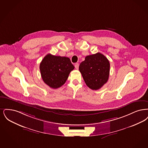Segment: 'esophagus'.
<instances>
[{
    "mask_svg": "<svg viewBox=\"0 0 148 148\" xmlns=\"http://www.w3.org/2000/svg\"><path fill=\"white\" fill-rule=\"evenodd\" d=\"M75 67L76 69L78 70V67H79V64H75Z\"/></svg>",
    "mask_w": 148,
    "mask_h": 148,
    "instance_id": "1",
    "label": "esophagus"
}]
</instances>
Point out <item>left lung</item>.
<instances>
[{
  "label": "left lung",
  "mask_w": 148,
  "mask_h": 148,
  "mask_svg": "<svg viewBox=\"0 0 148 148\" xmlns=\"http://www.w3.org/2000/svg\"><path fill=\"white\" fill-rule=\"evenodd\" d=\"M86 85L93 90L101 88L108 80L110 64L103 54L98 52L87 56L79 66Z\"/></svg>",
  "instance_id": "1"
}]
</instances>
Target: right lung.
<instances>
[{
	"instance_id": "1",
	"label": "right lung",
	"mask_w": 148,
	"mask_h": 148,
	"mask_svg": "<svg viewBox=\"0 0 148 148\" xmlns=\"http://www.w3.org/2000/svg\"><path fill=\"white\" fill-rule=\"evenodd\" d=\"M75 67L70 59L66 57L46 55L40 64L41 77L45 84L56 89L66 82L69 75Z\"/></svg>"
}]
</instances>
